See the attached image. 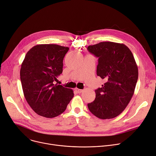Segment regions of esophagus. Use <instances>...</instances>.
<instances>
[{
    "label": "esophagus",
    "instance_id": "1",
    "mask_svg": "<svg viewBox=\"0 0 156 156\" xmlns=\"http://www.w3.org/2000/svg\"><path fill=\"white\" fill-rule=\"evenodd\" d=\"M75 91H76V93H78V94H80V93H81L83 92V90H81V89H79V88H75Z\"/></svg>",
    "mask_w": 156,
    "mask_h": 156
}]
</instances>
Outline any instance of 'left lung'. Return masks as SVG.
Masks as SVG:
<instances>
[{"mask_svg": "<svg viewBox=\"0 0 156 156\" xmlns=\"http://www.w3.org/2000/svg\"><path fill=\"white\" fill-rule=\"evenodd\" d=\"M88 51L99 57L97 75L105 83L95 90V99L88 104L94 116L112 119L125 110L137 82L138 67L132 52L123 44L103 42L89 45Z\"/></svg>", "mask_w": 156, "mask_h": 156, "instance_id": "left-lung-1", "label": "left lung"}]
</instances>
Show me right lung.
Returning <instances> with one entry per match:
<instances>
[{"instance_id":"add662e5","label":"right lung","mask_w":156,"mask_h":156,"mask_svg":"<svg viewBox=\"0 0 156 156\" xmlns=\"http://www.w3.org/2000/svg\"><path fill=\"white\" fill-rule=\"evenodd\" d=\"M68 47L39 44L27 53L21 64L20 78L24 97L38 115L52 118L66 109L74 96L72 89L54 84L62 72Z\"/></svg>"}]
</instances>
